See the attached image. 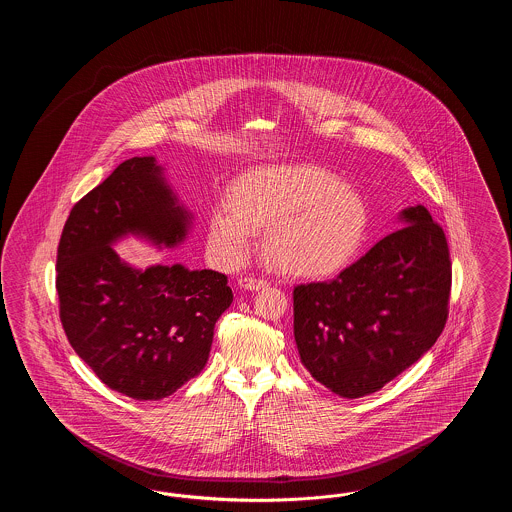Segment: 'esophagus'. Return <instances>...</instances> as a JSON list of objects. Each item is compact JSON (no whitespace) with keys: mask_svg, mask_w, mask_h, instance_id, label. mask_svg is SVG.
<instances>
[{"mask_svg":"<svg viewBox=\"0 0 512 512\" xmlns=\"http://www.w3.org/2000/svg\"><path fill=\"white\" fill-rule=\"evenodd\" d=\"M238 286H240L242 290H247V292H259V290H265V288H268V282L267 280H261V278L242 276V278L238 280Z\"/></svg>","mask_w":512,"mask_h":512,"instance_id":"esophagus-1","label":"esophagus"}]
</instances>
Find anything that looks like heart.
Listing matches in <instances>:
<instances>
[{
  "instance_id": "b5f03b06",
  "label": "heart",
  "mask_w": 512,
  "mask_h": 512,
  "mask_svg": "<svg viewBox=\"0 0 512 512\" xmlns=\"http://www.w3.org/2000/svg\"><path fill=\"white\" fill-rule=\"evenodd\" d=\"M226 203L213 211L207 236L228 265L244 263L257 230L268 228V255L278 267L320 278L345 267L365 238V199L317 165L251 169L230 184Z\"/></svg>"
}]
</instances>
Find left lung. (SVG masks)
Listing matches in <instances>:
<instances>
[{"mask_svg": "<svg viewBox=\"0 0 512 512\" xmlns=\"http://www.w3.org/2000/svg\"><path fill=\"white\" fill-rule=\"evenodd\" d=\"M330 282L293 290L303 366L345 399L382 390L439 338L451 292L449 247L424 205Z\"/></svg>", "mask_w": 512, "mask_h": 512, "instance_id": "8db88e82", "label": "left lung"}]
</instances>
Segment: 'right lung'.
Here are the masks:
<instances>
[{
	"instance_id": "right-lung-1",
	"label": "right lung",
	"mask_w": 512,
	"mask_h": 512,
	"mask_svg": "<svg viewBox=\"0 0 512 512\" xmlns=\"http://www.w3.org/2000/svg\"><path fill=\"white\" fill-rule=\"evenodd\" d=\"M184 207L153 155L121 163L84 195L57 249L65 334L99 380L136 401L172 395L209 359L215 324L234 295L217 270L128 265L113 245L134 236L172 249L190 236Z\"/></svg>"
}]
</instances>
